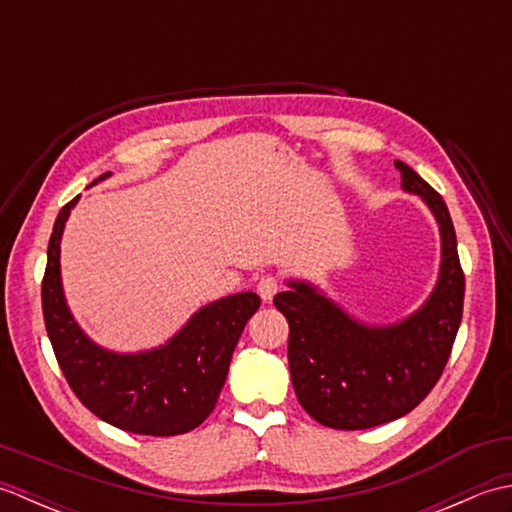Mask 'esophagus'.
Masks as SVG:
<instances>
[{"instance_id": "1", "label": "esophagus", "mask_w": 512, "mask_h": 512, "mask_svg": "<svg viewBox=\"0 0 512 512\" xmlns=\"http://www.w3.org/2000/svg\"><path fill=\"white\" fill-rule=\"evenodd\" d=\"M277 290H279V279L277 277H273V275L259 277L257 292H259V297H262L264 301H273V297L277 295Z\"/></svg>"}]
</instances>
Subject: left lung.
Masks as SVG:
<instances>
[{
    "label": "left lung",
    "mask_w": 512,
    "mask_h": 512,
    "mask_svg": "<svg viewBox=\"0 0 512 512\" xmlns=\"http://www.w3.org/2000/svg\"><path fill=\"white\" fill-rule=\"evenodd\" d=\"M394 167L402 189L420 195L440 228V275L429 299L398 323L367 325L308 281L290 279V290L275 297L290 325L295 394L332 429H372L416 409L442 376L462 321L464 273L447 204L405 162Z\"/></svg>",
    "instance_id": "obj_1"
}]
</instances>
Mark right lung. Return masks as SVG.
Instances as JSON below:
<instances>
[{
  "instance_id": "1",
  "label": "right lung",
  "mask_w": 512,
  "mask_h": 512,
  "mask_svg": "<svg viewBox=\"0 0 512 512\" xmlns=\"http://www.w3.org/2000/svg\"><path fill=\"white\" fill-rule=\"evenodd\" d=\"M76 202L65 204L54 222L41 284L43 321L65 380L94 416L123 431L180 436L195 429L215 409L235 345L262 301L255 292L228 295L200 308L154 350H105L79 328L63 295L61 235Z\"/></svg>"
}]
</instances>
